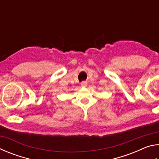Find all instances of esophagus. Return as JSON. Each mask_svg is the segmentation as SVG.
Instances as JSON below:
<instances>
[{"label":"esophagus","mask_w":159,"mask_h":159,"mask_svg":"<svg viewBox=\"0 0 159 159\" xmlns=\"http://www.w3.org/2000/svg\"><path fill=\"white\" fill-rule=\"evenodd\" d=\"M87 84H88L87 81H82L80 83V85H81L82 87H86V86H87Z\"/></svg>","instance_id":"1"}]
</instances>
